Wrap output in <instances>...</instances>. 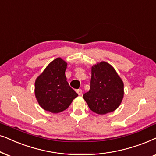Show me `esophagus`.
I'll list each match as a JSON object with an SVG mask.
<instances>
[{
	"label": "esophagus",
	"instance_id": "obj_1",
	"mask_svg": "<svg viewBox=\"0 0 156 156\" xmlns=\"http://www.w3.org/2000/svg\"><path fill=\"white\" fill-rule=\"evenodd\" d=\"M76 92L79 95L82 94V90H81V89H78V90H76Z\"/></svg>",
	"mask_w": 156,
	"mask_h": 156
}]
</instances>
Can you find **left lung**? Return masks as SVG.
I'll return each mask as SVG.
<instances>
[{
	"mask_svg": "<svg viewBox=\"0 0 156 156\" xmlns=\"http://www.w3.org/2000/svg\"><path fill=\"white\" fill-rule=\"evenodd\" d=\"M123 95V80L113 66L104 61L92 66L90 90L83 95L91 111L100 115L113 112Z\"/></svg>",
	"mask_w": 156,
	"mask_h": 156,
	"instance_id": "8db88e82",
	"label": "left lung"
}]
</instances>
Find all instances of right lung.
Segmentation results:
<instances>
[{"instance_id":"right-lung-1","label":"right lung","mask_w":156,"mask_h":156,"mask_svg":"<svg viewBox=\"0 0 156 156\" xmlns=\"http://www.w3.org/2000/svg\"><path fill=\"white\" fill-rule=\"evenodd\" d=\"M67 63L61 58L53 60L35 82V95L45 111L58 113L67 109L78 93L71 88L65 75Z\"/></svg>"}]
</instances>
